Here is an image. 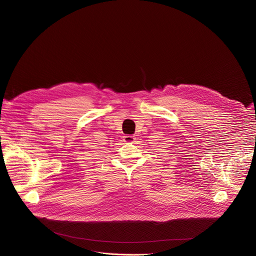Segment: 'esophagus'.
Masks as SVG:
<instances>
[{"mask_svg": "<svg viewBox=\"0 0 256 256\" xmlns=\"http://www.w3.org/2000/svg\"><path fill=\"white\" fill-rule=\"evenodd\" d=\"M124 141L126 143H132L134 141V136L132 134H126L124 136Z\"/></svg>", "mask_w": 256, "mask_h": 256, "instance_id": "1", "label": "esophagus"}]
</instances>
